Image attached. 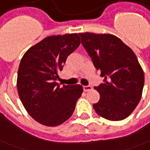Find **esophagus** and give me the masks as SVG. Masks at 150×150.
Wrapping results in <instances>:
<instances>
[{"label":"esophagus","instance_id":"34e87169","mask_svg":"<svg viewBox=\"0 0 150 150\" xmlns=\"http://www.w3.org/2000/svg\"><path fill=\"white\" fill-rule=\"evenodd\" d=\"M83 90H84V91H89L92 90V86H84Z\"/></svg>","mask_w":150,"mask_h":150}]
</instances>
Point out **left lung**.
<instances>
[{
    "mask_svg": "<svg viewBox=\"0 0 150 150\" xmlns=\"http://www.w3.org/2000/svg\"><path fill=\"white\" fill-rule=\"evenodd\" d=\"M79 35L94 66L105 77L104 83L94 87L100 98L93 108L108 120H123L138 105L144 87V72L136 54L111 34Z\"/></svg>",
    "mask_w": 150,
    "mask_h": 150,
    "instance_id": "left-lung-1",
    "label": "left lung"
}]
</instances>
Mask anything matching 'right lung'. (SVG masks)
Wrapping results in <instances>:
<instances>
[{
  "label": "right lung",
  "instance_id": "add662e5",
  "mask_svg": "<svg viewBox=\"0 0 150 150\" xmlns=\"http://www.w3.org/2000/svg\"><path fill=\"white\" fill-rule=\"evenodd\" d=\"M77 33L50 36L27 50L18 71L19 98L30 116L47 127L62 124L72 116L83 88L60 87L56 82L67 58L80 45Z\"/></svg>",
  "mask_w": 150,
  "mask_h": 150
}]
</instances>
